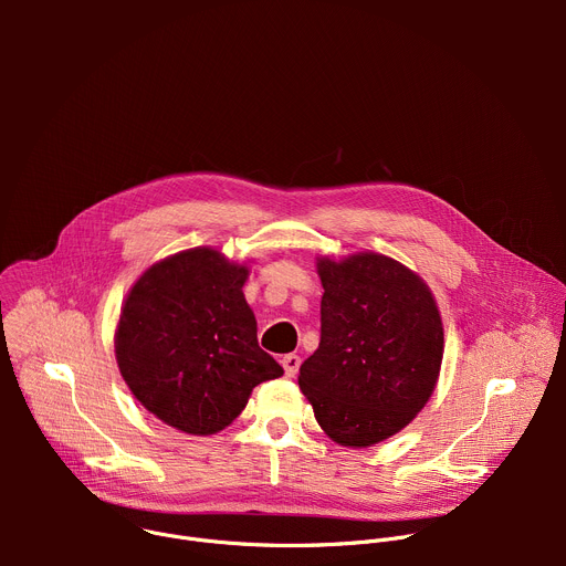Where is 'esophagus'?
Listing matches in <instances>:
<instances>
[{
  "label": "esophagus",
  "instance_id": "34e87169",
  "mask_svg": "<svg viewBox=\"0 0 566 566\" xmlns=\"http://www.w3.org/2000/svg\"><path fill=\"white\" fill-rule=\"evenodd\" d=\"M300 356L297 354H286L284 358H282V367H284V374L289 376V378H293L295 374H297V369H300Z\"/></svg>",
  "mask_w": 566,
  "mask_h": 566
}]
</instances>
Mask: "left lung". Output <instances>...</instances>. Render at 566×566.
I'll return each instance as SVG.
<instances>
[{
	"instance_id": "8db88e82",
	"label": "left lung",
	"mask_w": 566,
	"mask_h": 566,
	"mask_svg": "<svg viewBox=\"0 0 566 566\" xmlns=\"http://www.w3.org/2000/svg\"><path fill=\"white\" fill-rule=\"evenodd\" d=\"M319 345L297 376L317 426L345 448H369L426 408L443 360L430 286L380 255L317 258Z\"/></svg>"
}]
</instances>
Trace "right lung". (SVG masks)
I'll use <instances>...</instances> for the list:
<instances>
[{
	"label": "right lung",
	"instance_id": "add662e5",
	"mask_svg": "<svg viewBox=\"0 0 566 566\" xmlns=\"http://www.w3.org/2000/svg\"><path fill=\"white\" fill-rule=\"evenodd\" d=\"M247 280V264L199 247L151 264L129 289L116 363L140 406L166 426L214 434L247 408L253 387L284 374L258 345Z\"/></svg>",
	"mask_w": 566,
	"mask_h": 566
}]
</instances>
